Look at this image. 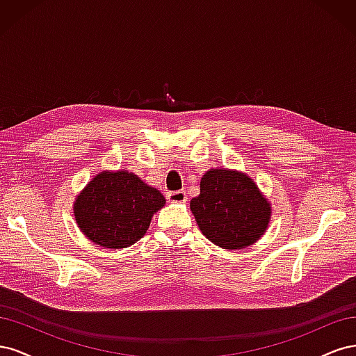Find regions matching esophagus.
Masks as SVG:
<instances>
[{
  "instance_id": "1",
  "label": "esophagus",
  "mask_w": 356,
  "mask_h": 356,
  "mask_svg": "<svg viewBox=\"0 0 356 356\" xmlns=\"http://www.w3.org/2000/svg\"><path fill=\"white\" fill-rule=\"evenodd\" d=\"M166 199L172 203H182L187 200V195L184 190H177V191H169L166 195Z\"/></svg>"
}]
</instances>
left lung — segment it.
<instances>
[{
	"label": "left lung",
	"instance_id": "left-lung-1",
	"mask_svg": "<svg viewBox=\"0 0 356 356\" xmlns=\"http://www.w3.org/2000/svg\"><path fill=\"white\" fill-rule=\"evenodd\" d=\"M190 208L202 233L225 250L252 245L270 220V204L254 181L227 169H211L202 177L200 195Z\"/></svg>",
	"mask_w": 356,
	"mask_h": 356
}]
</instances>
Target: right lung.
<instances>
[{"label":"right lung","instance_id":"right-lung-1","mask_svg":"<svg viewBox=\"0 0 356 356\" xmlns=\"http://www.w3.org/2000/svg\"><path fill=\"white\" fill-rule=\"evenodd\" d=\"M161 193L126 170L101 172L75 200L79 227L96 245L120 250L145 234L153 213L163 208Z\"/></svg>","mask_w":356,"mask_h":356}]
</instances>
